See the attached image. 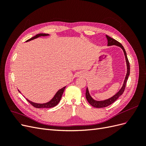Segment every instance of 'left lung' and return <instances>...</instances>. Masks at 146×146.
Here are the masks:
<instances>
[{"label":"left lung","instance_id":"left-lung-1","mask_svg":"<svg viewBox=\"0 0 146 146\" xmlns=\"http://www.w3.org/2000/svg\"><path fill=\"white\" fill-rule=\"evenodd\" d=\"M106 37H107V40H108V46H113V45L117 46L119 47H121V48L123 50V53H124L125 56L127 66V72L126 76H125V78L124 82H123V86L121 88V89L117 93H116L114 96H113L112 98H110L108 99L105 100H103V101H96V100H94L93 99L91 98V96L90 95L89 91H88V88H86V98L88 102L90 103V104L91 105L92 107H96V108H104V107H108V106H109L110 105H111L113 102H115L119 98V97H120L123 94V91H124V90H125L127 81L128 80V77H129V75H130V63H129V60H128L126 52L124 49V48H123V47L122 46L121 44L119 42H118L117 41H116V39H113L111 37L108 36V35H106Z\"/></svg>","mask_w":146,"mask_h":146}]
</instances>
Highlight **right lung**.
<instances>
[{
  "label": "right lung",
  "instance_id": "obj_1",
  "mask_svg": "<svg viewBox=\"0 0 146 146\" xmlns=\"http://www.w3.org/2000/svg\"><path fill=\"white\" fill-rule=\"evenodd\" d=\"M48 34H45V33H39V34H38L36 35V36H35L33 37H32V38H30L29 39H28L27 41H31L32 40V39H34L35 38H37L39 36H48ZM66 86L63 87V88H61V89H60L58 91H57V92L56 93V94L55 95V96L54 97V98H53L50 101L48 102L47 103H46V104H36V103H34V102H31L30 100H29L28 99H27V100L32 105V106H33L35 108H52L55 107V106H56L57 104H58L59 103V102L61 100V97H62V95H63V93L64 92V90L65 89ZM20 92V91H19Z\"/></svg>",
  "mask_w": 146,
  "mask_h": 146
}]
</instances>
